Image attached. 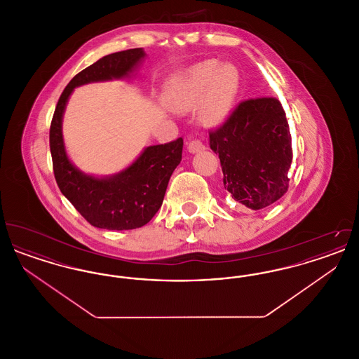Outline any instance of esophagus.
<instances>
[{
  "instance_id": "esophagus-1",
  "label": "esophagus",
  "mask_w": 359,
  "mask_h": 359,
  "mask_svg": "<svg viewBox=\"0 0 359 359\" xmlns=\"http://www.w3.org/2000/svg\"><path fill=\"white\" fill-rule=\"evenodd\" d=\"M187 149L189 154H198V152H202L205 151V145L199 141V140H192L187 144Z\"/></svg>"
}]
</instances>
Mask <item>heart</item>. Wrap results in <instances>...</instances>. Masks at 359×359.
I'll return each mask as SVG.
<instances>
[{
	"label": "heart",
	"mask_w": 359,
	"mask_h": 359,
	"mask_svg": "<svg viewBox=\"0 0 359 359\" xmlns=\"http://www.w3.org/2000/svg\"><path fill=\"white\" fill-rule=\"evenodd\" d=\"M241 87L238 69L217 60H203L179 72L170 83L167 100L182 110L198 107L208 126L222 125L234 109Z\"/></svg>",
	"instance_id": "b5f03b06"
}]
</instances>
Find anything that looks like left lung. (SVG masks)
I'll return each instance as SVG.
<instances>
[{"instance_id":"1","label":"left lung","mask_w":359,"mask_h":359,"mask_svg":"<svg viewBox=\"0 0 359 359\" xmlns=\"http://www.w3.org/2000/svg\"><path fill=\"white\" fill-rule=\"evenodd\" d=\"M210 148L219 154L224 188L241 205L262 210L287 192L292 138L278 100L239 103L222 126L210 133Z\"/></svg>"}]
</instances>
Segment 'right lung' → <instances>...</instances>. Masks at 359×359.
I'll list each match as a JSON object with an SVG mask.
<instances>
[{"instance_id":"obj_1","label":"right lung","mask_w":359,"mask_h":359,"mask_svg":"<svg viewBox=\"0 0 359 359\" xmlns=\"http://www.w3.org/2000/svg\"><path fill=\"white\" fill-rule=\"evenodd\" d=\"M147 53L142 48L106 55L76 74L63 90L50 129V148L56 183L87 222L107 230H132L149 222L163 205L172 172L182 161L183 140L144 148L125 170L109 176L81 171L69 160L63 138V116L75 87L128 79Z\"/></svg>"}]
</instances>
